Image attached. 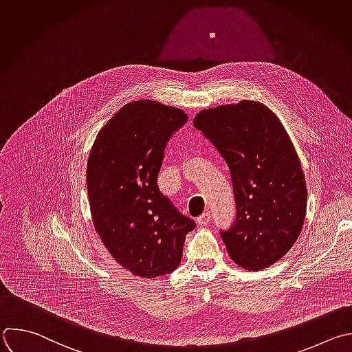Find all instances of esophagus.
<instances>
[{
    "instance_id": "34e87169",
    "label": "esophagus",
    "mask_w": 352,
    "mask_h": 352,
    "mask_svg": "<svg viewBox=\"0 0 352 352\" xmlns=\"http://www.w3.org/2000/svg\"><path fill=\"white\" fill-rule=\"evenodd\" d=\"M210 221H211V214H210V211H207V212L201 214V215H200V217L196 219V222H197L199 225H201V226L207 225Z\"/></svg>"
}]
</instances>
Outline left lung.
Returning <instances> with one entry per match:
<instances>
[{
  "label": "left lung",
  "instance_id": "left-lung-1",
  "mask_svg": "<svg viewBox=\"0 0 352 352\" xmlns=\"http://www.w3.org/2000/svg\"><path fill=\"white\" fill-rule=\"evenodd\" d=\"M193 126L230 173L236 215L219 230L229 257L248 271L271 267L296 243L307 211L305 178L285 127L254 100L201 110Z\"/></svg>",
  "mask_w": 352,
  "mask_h": 352
}]
</instances>
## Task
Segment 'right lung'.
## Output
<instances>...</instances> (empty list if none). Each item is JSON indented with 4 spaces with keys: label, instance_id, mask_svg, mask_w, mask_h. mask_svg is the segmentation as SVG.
Masks as SVG:
<instances>
[{
    "label": "right lung",
    "instance_id": "right-lung-1",
    "mask_svg": "<svg viewBox=\"0 0 352 352\" xmlns=\"http://www.w3.org/2000/svg\"><path fill=\"white\" fill-rule=\"evenodd\" d=\"M186 120L173 106L130 102L99 131L88 157L94 226L111 257L141 278L171 274L196 226L157 186L166 145Z\"/></svg>",
    "mask_w": 352,
    "mask_h": 352
}]
</instances>
